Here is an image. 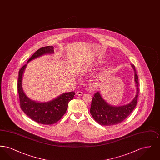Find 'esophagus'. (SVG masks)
<instances>
[{"instance_id": "obj_1", "label": "esophagus", "mask_w": 160, "mask_h": 160, "mask_svg": "<svg viewBox=\"0 0 160 160\" xmlns=\"http://www.w3.org/2000/svg\"><path fill=\"white\" fill-rule=\"evenodd\" d=\"M83 95V92L78 91L76 92V95H77V96H82Z\"/></svg>"}]
</instances>
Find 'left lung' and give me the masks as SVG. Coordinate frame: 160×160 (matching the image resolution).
<instances>
[{
    "mask_svg": "<svg viewBox=\"0 0 160 160\" xmlns=\"http://www.w3.org/2000/svg\"><path fill=\"white\" fill-rule=\"evenodd\" d=\"M131 67L134 70V80L137 87L136 95L129 104L122 106H114L108 104L103 99L99 92H96L93 97L91 107V114L93 118L101 125H114L125 119L137 105L139 93V83L135 66Z\"/></svg>",
    "mask_w": 160,
    "mask_h": 160,
    "instance_id": "obj_1",
    "label": "left lung"
}]
</instances>
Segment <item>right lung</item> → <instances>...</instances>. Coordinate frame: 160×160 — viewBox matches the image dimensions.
<instances>
[{"mask_svg": "<svg viewBox=\"0 0 160 160\" xmlns=\"http://www.w3.org/2000/svg\"><path fill=\"white\" fill-rule=\"evenodd\" d=\"M53 46L42 47L33 54L28 62L46 54L54 53ZM26 65L19 70L17 89L20 107L24 113L33 121L44 125H52L59 121L67 112L68 102L73 99L75 92H70L61 94L50 101L39 102L29 98L23 91L22 78Z\"/></svg>", "mask_w": 160, "mask_h": 160, "instance_id": "right-lung-1", "label": "right lung"}]
</instances>
